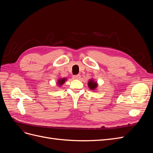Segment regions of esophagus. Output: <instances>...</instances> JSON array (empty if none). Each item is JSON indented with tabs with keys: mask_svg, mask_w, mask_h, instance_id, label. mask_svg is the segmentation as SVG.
I'll list each match as a JSON object with an SVG mask.
<instances>
[{
	"mask_svg": "<svg viewBox=\"0 0 153 153\" xmlns=\"http://www.w3.org/2000/svg\"><path fill=\"white\" fill-rule=\"evenodd\" d=\"M80 77H81L80 75H73V78H74V79H76V80L80 79Z\"/></svg>",
	"mask_w": 153,
	"mask_h": 153,
	"instance_id": "esophagus-1",
	"label": "esophagus"
}]
</instances>
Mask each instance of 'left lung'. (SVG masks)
I'll list each match as a JSON object with an SVG mask.
<instances>
[{"instance_id": "obj_1", "label": "left lung", "mask_w": 153, "mask_h": 153, "mask_svg": "<svg viewBox=\"0 0 153 153\" xmlns=\"http://www.w3.org/2000/svg\"><path fill=\"white\" fill-rule=\"evenodd\" d=\"M88 86L90 88L91 90H94L98 86V84L96 82H94L93 80H91L88 82Z\"/></svg>"}]
</instances>
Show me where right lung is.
I'll list each match as a JSON object with an SVG mask.
<instances>
[{
    "label": "right lung",
    "mask_w": 153,
    "mask_h": 153,
    "mask_svg": "<svg viewBox=\"0 0 153 153\" xmlns=\"http://www.w3.org/2000/svg\"><path fill=\"white\" fill-rule=\"evenodd\" d=\"M66 80V78H61V79H59V80H58V85H62L64 82H65V81Z\"/></svg>",
    "instance_id": "obj_1"
}]
</instances>
